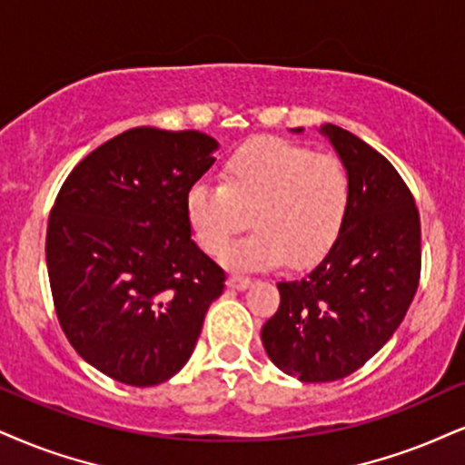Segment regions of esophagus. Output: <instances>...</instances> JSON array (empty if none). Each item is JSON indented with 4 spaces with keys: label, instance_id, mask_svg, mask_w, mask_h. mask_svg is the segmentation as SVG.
Instances as JSON below:
<instances>
[{
    "label": "esophagus",
    "instance_id": "34e87169",
    "mask_svg": "<svg viewBox=\"0 0 465 465\" xmlns=\"http://www.w3.org/2000/svg\"><path fill=\"white\" fill-rule=\"evenodd\" d=\"M250 284H252V280L248 276H237V273H234V276L228 278V286H231V289L243 291V289H248Z\"/></svg>",
    "mask_w": 465,
    "mask_h": 465
}]
</instances>
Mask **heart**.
<instances>
[{
	"instance_id": "obj_1",
	"label": "heart",
	"mask_w": 465,
	"mask_h": 465,
	"mask_svg": "<svg viewBox=\"0 0 465 465\" xmlns=\"http://www.w3.org/2000/svg\"><path fill=\"white\" fill-rule=\"evenodd\" d=\"M351 179L336 157L276 137H259L223 163L222 183H198L185 196L189 231L206 254H222L245 226L256 231L234 243V269H267L291 259L314 265L341 237Z\"/></svg>"
}]
</instances>
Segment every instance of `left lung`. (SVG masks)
I'll list each match as a JSON object with an SVG mask.
<instances>
[{"instance_id":"left-lung-1","label":"left lung","mask_w":465,"mask_h":465,"mask_svg":"<svg viewBox=\"0 0 465 465\" xmlns=\"http://www.w3.org/2000/svg\"><path fill=\"white\" fill-rule=\"evenodd\" d=\"M321 134L351 179L347 222L308 276L278 282L280 308L261 331L272 362L308 383L369 362L397 331L420 278V217L405 181L358 135L336 124Z\"/></svg>"}]
</instances>
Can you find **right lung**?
I'll return each mask as SVG.
<instances>
[{
  "mask_svg": "<svg viewBox=\"0 0 465 465\" xmlns=\"http://www.w3.org/2000/svg\"><path fill=\"white\" fill-rule=\"evenodd\" d=\"M200 131L135 127L74 165L47 226L68 342L103 375L157 386L187 364L226 273L193 243L185 196L215 162Z\"/></svg>",
  "mask_w": 465,
  "mask_h": 465,
  "instance_id": "add662e5",
  "label": "right lung"
}]
</instances>
